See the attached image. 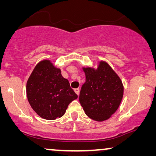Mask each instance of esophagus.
Here are the masks:
<instances>
[{"instance_id": "obj_1", "label": "esophagus", "mask_w": 156, "mask_h": 156, "mask_svg": "<svg viewBox=\"0 0 156 156\" xmlns=\"http://www.w3.org/2000/svg\"><path fill=\"white\" fill-rule=\"evenodd\" d=\"M74 91L79 96V94H80V89H74Z\"/></svg>"}]
</instances>
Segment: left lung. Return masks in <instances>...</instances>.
<instances>
[{
    "label": "left lung",
    "instance_id": "1",
    "mask_svg": "<svg viewBox=\"0 0 156 156\" xmlns=\"http://www.w3.org/2000/svg\"><path fill=\"white\" fill-rule=\"evenodd\" d=\"M86 82L80 94V102L87 116L94 121L107 120L118 109L123 95L121 79L104 61L97 69L83 67Z\"/></svg>",
    "mask_w": 156,
    "mask_h": 156
}]
</instances>
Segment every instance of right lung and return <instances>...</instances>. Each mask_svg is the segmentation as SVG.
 <instances>
[{
	"label": "right lung",
	"mask_w": 156,
	"mask_h": 156,
	"mask_svg": "<svg viewBox=\"0 0 156 156\" xmlns=\"http://www.w3.org/2000/svg\"><path fill=\"white\" fill-rule=\"evenodd\" d=\"M26 93L33 109L47 120L62 116L70 102L78 97L60 69L47 59L35 66L27 82Z\"/></svg>",
	"instance_id": "1"
}]
</instances>
